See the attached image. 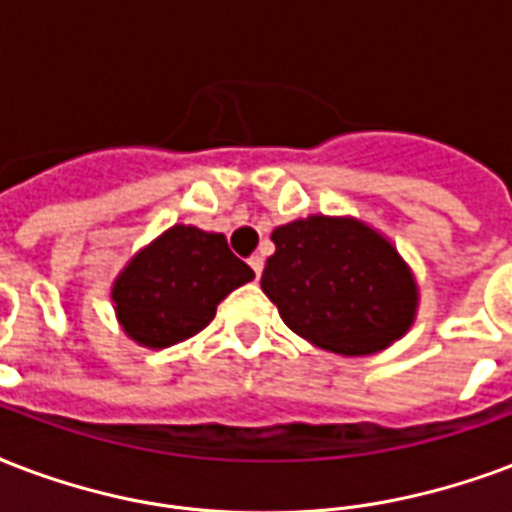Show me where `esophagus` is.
I'll list each match as a JSON object with an SVG mask.
<instances>
[{
	"label": "esophagus",
	"instance_id": "esophagus-1",
	"mask_svg": "<svg viewBox=\"0 0 512 512\" xmlns=\"http://www.w3.org/2000/svg\"><path fill=\"white\" fill-rule=\"evenodd\" d=\"M249 265H252V271H255L257 279H260V273H263V257L252 255V257H249Z\"/></svg>",
	"mask_w": 512,
	"mask_h": 512
}]
</instances>
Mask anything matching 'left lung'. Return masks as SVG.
<instances>
[{"label": "left lung", "mask_w": 512, "mask_h": 512, "mask_svg": "<svg viewBox=\"0 0 512 512\" xmlns=\"http://www.w3.org/2000/svg\"><path fill=\"white\" fill-rule=\"evenodd\" d=\"M260 287L284 325L335 354H370L411 327L416 282L395 247L362 222L306 217L271 233Z\"/></svg>", "instance_id": "obj_1"}]
</instances>
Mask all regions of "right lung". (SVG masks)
<instances>
[{
  "label": "right lung",
  "instance_id": "right-lung-1",
  "mask_svg": "<svg viewBox=\"0 0 512 512\" xmlns=\"http://www.w3.org/2000/svg\"><path fill=\"white\" fill-rule=\"evenodd\" d=\"M255 271L222 233L174 225L131 260L112 290L120 325L136 343L166 349L201 333L220 300Z\"/></svg>",
  "mask_w": 512,
  "mask_h": 512
}]
</instances>
